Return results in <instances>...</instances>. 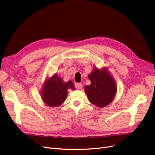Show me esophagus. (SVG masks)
Returning a JSON list of instances; mask_svg holds the SVG:
<instances>
[{
	"label": "esophagus",
	"mask_w": 155,
	"mask_h": 155,
	"mask_svg": "<svg viewBox=\"0 0 155 155\" xmlns=\"http://www.w3.org/2000/svg\"><path fill=\"white\" fill-rule=\"evenodd\" d=\"M82 87H83V85H82V84H81V83H77L76 84V87L78 89L82 88Z\"/></svg>",
	"instance_id": "esophagus-1"
}]
</instances>
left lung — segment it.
Wrapping results in <instances>:
<instances>
[{
  "label": "left lung",
  "instance_id": "1",
  "mask_svg": "<svg viewBox=\"0 0 155 155\" xmlns=\"http://www.w3.org/2000/svg\"><path fill=\"white\" fill-rule=\"evenodd\" d=\"M91 84L85 87L88 99L97 107H103L109 104L114 97L117 87L114 80L105 70L96 68L88 75Z\"/></svg>",
  "mask_w": 155,
  "mask_h": 155
}]
</instances>
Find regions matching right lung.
Masks as SVG:
<instances>
[{
	"instance_id": "obj_1",
	"label": "right lung",
	"mask_w": 155,
	"mask_h": 155,
	"mask_svg": "<svg viewBox=\"0 0 155 155\" xmlns=\"http://www.w3.org/2000/svg\"><path fill=\"white\" fill-rule=\"evenodd\" d=\"M69 88L75 89L71 81L64 83L63 80L55 74L46 81L42 88V99L48 106H59L66 100Z\"/></svg>"
}]
</instances>
